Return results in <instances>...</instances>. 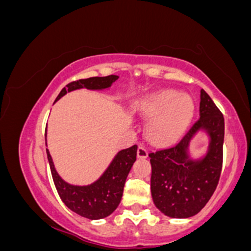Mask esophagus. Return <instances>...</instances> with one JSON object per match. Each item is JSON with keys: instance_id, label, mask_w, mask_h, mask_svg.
<instances>
[{"instance_id": "obj_1", "label": "esophagus", "mask_w": 251, "mask_h": 251, "mask_svg": "<svg viewBox=\"0 0 251 251\" xmlns=\"http://www.w3.org/2000/svg\"><path fill=\"white\" fill-rule=\"evenodd\" d=\"M137 155H138V158H146V157H148L149 152H148V150H146L145 146H143V145L138 146Z\"/></svg>"}]
</instances>
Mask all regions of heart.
<instances>
[{"instance_id":"obj_1","label":"heart","mask_w":251,"mask_h":251,"mask_svg":"<svg viewBox=\"0 0 251 251\" xmlns=\"http://www.w3.org/2000/svg\"><path fill=\"white\" fill-rule=\"evenodd\" d=\"M138 111L150 120V142L169 145L179 139L189 127L194 118L195 102L188 94H180L176 89H159L144 98Z\"/></svg>"}]
</instances>
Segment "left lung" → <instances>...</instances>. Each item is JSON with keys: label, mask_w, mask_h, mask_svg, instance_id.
Listing matches in <instances>:
<instances>
[{"label": "left lung", "mask_w": 251, "mask_h": 251, "mask_svg": "<svg viewBox=\"0 0 251 251\" xmlns=\"http://www.w3.org/2000/svg\"><path fill=\"white\" fill-rule=\"evenodd\" d=\"M200 131L208 137V149L201 157L192 158L189 143ZM223 142V114L201 89L200 119L179 143L149 154L152 166V200L164 215L188 218L205 206L220 180Z\"/></svg>", "instance_id": "1"}]
</instances>
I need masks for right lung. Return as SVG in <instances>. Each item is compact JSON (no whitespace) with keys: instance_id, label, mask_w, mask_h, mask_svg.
Segmentation results:
<instances>
[{"instance_id":"add662e5","label":"right lung","mask_w":251,"mask_h":251,"mask_svg":"<svg viewBox=\"0 0 251 251\" xmlns=\"http://www.w3.org/2000/svg\"><path fill=\"white\" fill-rule=\"evenodd\" d=\"M118 77L119 76L108 75L76 80L66 85V87L61 89L59 96L56 97L55 102L63 96L76 89L87 88L89 91L108 89ZM45 140L47 145V132L45 134ZM137 145H133L118 152L103 174L88 185H74L63 180L54 166L50 150L46 149L54 184L65 205L73 212L88 220H101L111 215L122 201L126 178L137 158Z\"/></svg>"}]
</instances>
